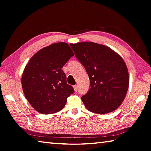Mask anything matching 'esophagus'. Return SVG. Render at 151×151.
Segmentation results:
<instances>
[{
	"mask_svg": "<svg viewBox=\"0 0 151 151\" xmlns=\"http://www.w3.org/2000/svg\"><path fill=\"white\" fill-rule=\"evenodd\" d=\"M73 89H74V91L76 92H77V91H78V86H77V85H73Z\"/></svg>",
	"mask_w": 151,
	"mask_h": 151,
	"instance_id": "1",
	"label": "esophagus"
}]
</instances>
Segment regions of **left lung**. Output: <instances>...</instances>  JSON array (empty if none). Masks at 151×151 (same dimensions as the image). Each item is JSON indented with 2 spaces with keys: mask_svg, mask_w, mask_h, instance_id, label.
Wrapping results in <instances>:
<instances>
[{
  "mask_svg": "<svg viewBox=\"0 0 151 151\" xmlns=\"http://www.w3.org/2000/svg\"><path fill=\"white\" fill-rule=\"evenodd\" d=\"M71 47L90 79V88L81 97L87 109L106 114L118 108L129 85L128 69L122 57L107 46L94 42L77 43Z\"/></svg>",
  "mask_w": 151,
  "mask_h": 151,
  "instance_id": "obj_1",
  "label": "left lung"
}]
</instances>
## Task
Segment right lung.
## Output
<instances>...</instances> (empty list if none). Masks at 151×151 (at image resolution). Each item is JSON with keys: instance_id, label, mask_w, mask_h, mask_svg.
I'll list each match as a JSON object with an SVG mask.
<instances>
[{"instance_id": "add662e5", "label": "right lung", "mask_w": 151, "mask_h": 151, "mask_svg": "<svg viewBox=\"0 0 151 151\" xmlns=\"http://www.w3.org/2000/svg\"><path fill=\"white\" fill-rule=\"evenodd\" d=\"M73 55L66 43H55L37 52L26 65L21 79L23 93L37 111L42 114L59 111L74 93L62 70Z\"/></svg>"}]
</instances>
